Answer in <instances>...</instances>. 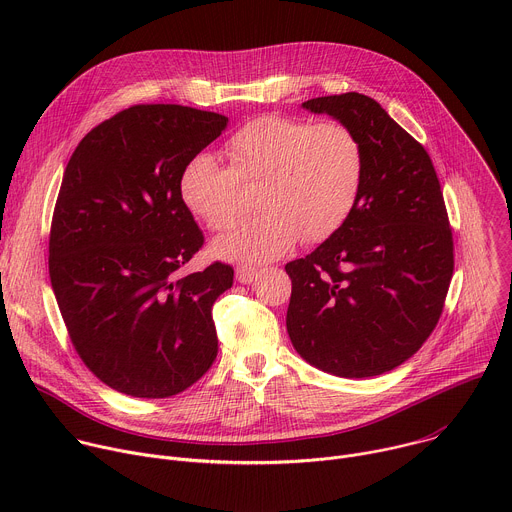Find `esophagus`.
<instances>
[{
	"label": "esophagus",
	"instance_id": "obj_1",
	"mask_svg": "<svg viewBox=\"0 0 512 512\" xmlns=\"http://www.w3.org/2000/svg\"><path fill=\"white\" fill-rule=\"evenodd\" d=\"M257 275H259V269L257 267H253V265H237V269H235V277H237V281L239 283H253L255 279H257Z\"/></svg>",
	"mask_w": 512,
	"mask_h": 512
}]
</instances>
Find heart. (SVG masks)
Returning <instances> with one entry per match:
<instances>
[{
  "mask_svg": "<svg viewBox=\"0 0 512 512\" xmlns=\"http://www.w3.org/2000/svg\"><path fill=\"white\" fill-rule=\"evenodd\" d=\"M231 166L192 156L180 176L184 204L210 231L233 229L249 208L243 184H259V214L214 241V255L261 263L332 237L350 216L364 178L358 135L340 121L263 115L227 143Z\"/></svg>",
  "mask_w": 512,
  "mask_h": 512,
  "instance_id": "1",
  "label": "heart"
}]
</instances>
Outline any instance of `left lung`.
<instances>
[{"mask_svg":"<svg viewBox=\"0 0 512 512\" xmlns=\"http://www.w3.org/2000/svg\"><path fill=\"white\" fill-rule=\"evenodd\" d=\"M348 125L364 152L360 194L344 225L291 279V344L324 373L364 379L413 356L442 316L454 239L440 180L423 145L371 97L344 93L304 103Z\"/></svg>","mask_w":512,"mask_h":512,"instance_id":"obj_1","label":"left lung"}]
</instances>
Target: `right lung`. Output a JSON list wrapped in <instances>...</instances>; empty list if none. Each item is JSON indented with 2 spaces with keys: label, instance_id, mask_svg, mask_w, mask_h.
<instances>
[{
  "label": "right lung",
  "instance_id": "obj_1",
  "mask_svg": "<svg viewBox=\"0 0 512 512\" xmlns=\"http://www.w3.org/2000/svg\"><path fill=\"white\" fill-rule=\"evenodd\" d=\"M227 121L184 105H133L91 129L66 164L50 281L72 346L119 393L178 395L216 358L212 304L235 271L214 261L178 273L204 245L180 176Z\"/></svg>",
  "mask_w": 512,
  "mask_h": 512
}]
</instances>
